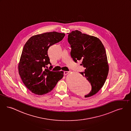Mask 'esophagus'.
<instances>
[{"label": "esophagus", "mask_w": 131, "mask_h": 131, "mask_svg": "<svg viewBox=\"0 0 131 131\" xmlns=\"http://www.w3.org/2000/svg\"><path fill=\"white\" fill-rule=\"evenodd\" d=\"M69 73H70L69 71H64V74L65 75H66V74H68Z\"/></svg>", "instance_id": "esophagus-1"}]
</instances>
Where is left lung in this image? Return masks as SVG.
I'll return each mask as SVG.
<instances>
[{
    "label": "left lung",
    "mask_w": 131,
    "mask_h": 131,
    "mask_svg": "<svg viewBox=\"0 0 131 131\" xmlns=\"http://www.w3.org/2000/svg\"><path fill=\"white\" fill-rule=\"evenodd\" d=\"M68 41L72 48L71 57L75 62L82 60L86 68L80 73L88 80L92 91L85 97L96 94L104 85L109 72V65L104 46L96 37L75 30L68 33Z\"/></svg>",
    "instance_id": "1"
}]
</instances>
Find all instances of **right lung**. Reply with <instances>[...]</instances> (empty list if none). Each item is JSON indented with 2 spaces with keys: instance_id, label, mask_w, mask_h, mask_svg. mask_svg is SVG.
I'll list each match as a JSON object with an SVG mask.
<instances>
[{
  "instance_id": "obj_1",
  "label": "right lung",
  "mask_w": 131,
  "mask_h": 131,
  "mask_svg": "<svg viewBox=\"0 0 131 131\" xmlns=\"http://www.w3.org/2000/svg\"><path fill=\"white\" fill-rule=\"evenodd\" d=\"M65 35L57 31L38 34L31 37L24 45L18 73L23 83L32 93L40 95L47 94L62 79L63 71L53 72L45 68L48 64L51 65L48 54L49 48L62 40Z\"/></svg>"
}]
</instances>
